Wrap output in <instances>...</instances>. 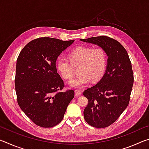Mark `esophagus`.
I'll list each match as a JSON object with an SVG mask.
<instances>
[{
  "mask_svg": "<svg viewBox=\"0 0 149 149\" xmlns=\"http://www.w3.org/2000/svg\"><path fill=\"white\" fill-rule=\"evenodd\" d=\"M75 94L76 96H80L81 95V91L80 90L75 89Z\"/></svg>",
  "mask_w": 149,
  "mask_h": 149,
  "instance_id": "34e87169",
  "label": "esophagus"
}]
</instances>
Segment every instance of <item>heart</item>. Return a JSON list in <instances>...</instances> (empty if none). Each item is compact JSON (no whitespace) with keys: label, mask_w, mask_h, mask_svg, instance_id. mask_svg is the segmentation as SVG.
Segmentation results:
<instances>
[{"label":"heart","mask_w":149,"mask_h":149,"mask_svg":"<svg viewBox=\"0 0 149 149\" xmlns=\"http://www.w3.org/2000/svg\"><path fill=\"white\" fill-rule=\"evenodd\" d=\"M68 60L58 58L56 62V69L60 75L66 80H72L74 76L73 67L78 68L79 75L70 83L72 87L81 88L89 84L91 81L97 82L102 77L107 68V54L100 48L80 46L75 48L68 54Z\"/></svg>","instance_id":"obj_1"}]
</instances>
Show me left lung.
I'll list each match as a JSON object with an SVG mask.
<instances>
[{
  "instance_id": "1",
  "label": "left lung",
  "mask_w": 149,
  "mask_h": 149,
  "mask_svg": "<svg viewBox=\"0 0 149 149\" xmlns=\"http://www.w3.org/2000/svg\"><path fill=\"white\" fill-rule=\"evenodd\" d=\"M101 47L108 56L107 69L97 85L84 92L89 103L84 111L90 125L104 128L112 124L127 108L133 84L132 63L119 42L107 36L81 39Z\"/></svg>"
}]
</instances>
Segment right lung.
<instances>
[{
  "mask_svg": "<svg viewBox=\"0 0 149 149\" xmlns=\"http://www.w3.org/2000/svg\"><path fill=\"white\" fill-rule=\"evenodd\" d=\"M74 42L41 37L27 43L17 57L15 77L17 103L40 127L58 124L74 99V90L60 91L64 84L56 66L59 55Z\"/></svg>",
  "mask_w": 149,
  "mask_h": 149,
  "instance_id": "1",
  "label": "right lung"
}]
</instances>
